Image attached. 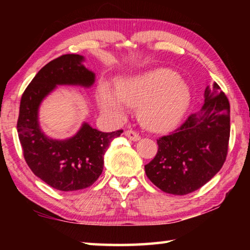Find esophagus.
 <instances>
[{
  "instance_id": "obj_1",
  "label": "esophagus",
  "mask_w": 250,
  "mask_h": 250,
  "mask_svg": "<svg viewBox=\"0 0 250 250\" xmlns=\"http://www.w3.org/2000/svg\"><path fill=\"white\" fill-rule=\"evenodd\" d=\"M125 135L128 139H130L131 141H138L140 140V135H139V133L135 132V131L133 130H125Z\"/></svg>"
}]
</instances>
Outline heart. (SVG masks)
<instances>
[{
	"instance_id": "b5f03b06",
	"label": "heart",
	"mask_w": 250,
	"mask_h": 250,
	"mask_svg": "<svg viewBox=\"0 0 250 250\" xmlns=\"http://www.w3.org/2000/svg\"><path fill=\"white\" fill-rule=\"evenodd\" d=\"M101 107L108 112L124 115L125 105L139 109L146 128L167 131L179 124L191 101L189 89L175 71L159 68L122 79L117 91L104 83L99 90Z\"/></svg>"
}]
</instances>
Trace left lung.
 I'll list each match as a JSON object with an SVG mask.
<instances>
[{
    "mask_svg": "<svg viewBox=\"0 0 250 250\" xmlns=\"http://www.w3.org/2000/svg\"><path fill=\"white\" fill-rule=\"evenodd\" d=\"M201 111L159 138L154 159L146 174L161 191L185 195L196 191L221 170L230 134V107L216 83L207 86Z\"/></svg>",
    "mask_w": 250,
    "mask_h": 250,
    "instance_id": "8db88e82",
    "label": "left lung"
}]
</instances>
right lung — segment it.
I'll return each instance as SVG.
<instances>
[{
	"mask_svg": "<svg viewBox=\"0 0 250 250\" xmlns=\"http://www.w3.org/2000/svg\"><path fill=\"white\" fill-rule=\"evenodd\" d=\"M83 61L80 55L66 54L49 62L25 89L20 104L18 133L27 166L46 184L64 192L94 184L103 173L110 142L124 132H101L84 122L74 137L54 140L41 130L40 104L57 84L90 87L95 83V74Z\"/></svg>",
	"mask_w": 250,
	"mask_h": 250,
	"instance_id": "right-lung-1",
	"label": "right lung"
}]
</instances>
